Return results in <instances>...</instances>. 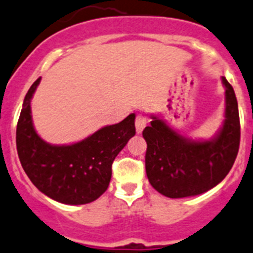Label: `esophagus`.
Instances as JSON below:
<instances>
[{
	"label": "esophagus",
	"mask_w": 253,
	"mask_h": 253,
	"mask_svg": "<svg viewBox=\"0 0 253 253\" xmlns=\"http://www.w3.org/2000/svg\"><path fill=\"white\" fill-rule=\"evenodd\" d=\"M148 124V118L143 114H138L137 118H135V129H137V133H142L146 125Z\"/></svg>",
	"instance_id": "obj_1"
}]
</instances>
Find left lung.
<instances>
[{
    "label": "left lung",
    "mask_w": 253,
    "mask_h": 253,
    "mask_svg": "<svg viewBox=\"0 0 253 253\" xmlns=\"http://www.w3.org/2000/svg\"><path fill=\"white\" fill-rule=\"evenodd\" d=\"M225 87V120L210 141H191L152 115L143 130L147 142L146 172L151 185L169 198L205 193L219 184L232 169L241 141L238 102L233 87Z\"/></svg>",
    "instance_id": "obj_1"
}]
</instances>
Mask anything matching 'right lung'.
<instances>
[{
	"mask_svg": "<svg viewBox=\"0 0 253 253\" xmlns=\"http://www.w3.org/2000/svg\"><path fill=\"white\" fill-rule=\"evenodd\" d=\"M38 78L24 98L16 126V148L24 171L37 188L65 205H84L105 193L111 179L112 163L135 134L134 114L103 126L83 141L53 146L37 134L30 101Z\"/></svg>",
	"mask_w": 253,
	"mask_h": 253,
	"instance_id": "1",
	"label": "right lung"
}]
</instances>
